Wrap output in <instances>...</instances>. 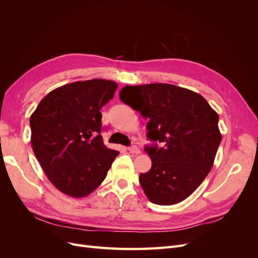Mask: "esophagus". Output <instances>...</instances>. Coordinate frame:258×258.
<instances>
[{
	"instance_id": "1",
	"label": "esophagus",
	"mask_w": 258,
	"mask_h": 258,
	"mask_svg": "<svg viewBox=\"0 0 258 258\" xmlns=\"http://www.w3.org/2000/svg\"><path fill=\"white\" fill-rule=\"evenodd\" d=\"M128 151H129L131 154H136V155L141 153V151H140V148H139L138 146H136V145H132V146L128 147Z\"/></svg>"
}]
</instances>
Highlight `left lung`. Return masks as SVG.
Wrapping results in <instances>:
<instances>
[{
    "instance_id": "1",
    "label": "left lung",
    "mask_w": 258,
    "mask_h": 258,
    "mask_svg": "<svg viewBox=\"0 0 258 258\" xmlns=\"http://www.w3.org/2000/svg\"><path fill=\"white\" fill-rule=\"evenodd\" d=\"M119 98L147 122L152 168L139 177L153 204L175 205L198 188L213 166L222 135L218 115L199 93L171 84L124 86Z\"/></svg>"
}]
</instances>
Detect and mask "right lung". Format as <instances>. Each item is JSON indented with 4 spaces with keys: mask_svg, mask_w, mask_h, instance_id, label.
<instances>
[{
    "mask_svg": "<svg viewBox=\"0 0 258 258\" xmlns=\"http://www.w3.org/2000/svg\"><path fill=\"white\" fill-rule=\"evenodd\" d=\"M117 84L95 79L50 91L30 117L31 144L45 174L68 196H88L104 181L119 152L107 148L100 110Z\"/></svg>",
    "mask_w": 258,
    "mask_h": 258,
    "instance_id": "obj_1",
    "label": "right lung"
}]
</instances>
